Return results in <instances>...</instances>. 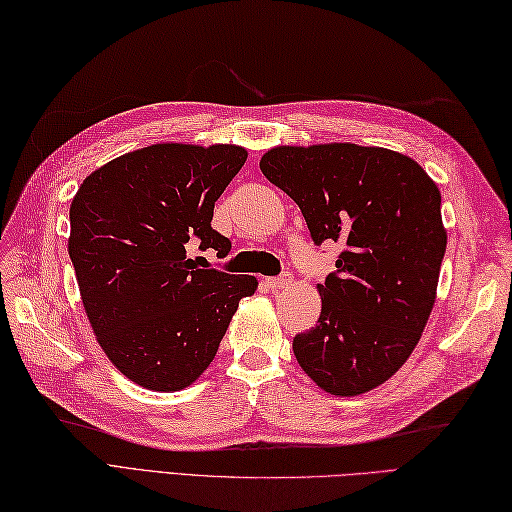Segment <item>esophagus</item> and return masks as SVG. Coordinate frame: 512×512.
<instances>
[{
  "instance_id": "obj_1",
  "label": "esophagus",
  "mask_w": 512,
  "mask_h": 512,
  "mask_svg": "<svg viewBox=\"0 0 512 512\" xmlns=\"http://www.w3.org/2000/svg\"><path fill=\"white\" fill-rule=\"evenodd\" d=\"M265 282H267L269 289H284V286H289L293 282V273L284 271V273H280L278 278H267Z\"/></svg>"
}]
</instances>
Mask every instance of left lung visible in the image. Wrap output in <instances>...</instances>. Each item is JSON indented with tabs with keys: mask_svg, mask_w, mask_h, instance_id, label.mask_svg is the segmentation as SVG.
I'll list each match as a JSON object with an SVG mask.
<instances>
[{
	"mask_svg": "<svg viewBox=\"0 0 512 512\" xmlns=\"http://www.w3.org/2000/svg\"><path fill=\"white\" fill-rule=\"evenodd\" d=\"M265 178L302 210L310 239L343 243L319 284L317 326L293 339L323 391L360 395L400 369L432 313L447 234L441 193L413 158L384 147H273Z\"/></svg>",
	"mask_w": 512,
	"mask_h": 512,
	"instance_id": "8db88e82",
	"label": "left lung"
}]
</instances>
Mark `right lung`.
<instances>
[{"mask_svg": "<svg viewBox=\"0 0 512 512\" xmlns=\"http://www.w3.org/2000/svg\"><path fill=\"white\" fill-rule=\"evenodd\" d=\"M236 145L160 143L93 171L71 202L69 256L97 343L123 376L180 391L213 363L254 276L206 269L189 245L226 258L219 195L241 171Z\"/></svg>", "mask_w": 512, "mask_h": 512, "instance_id": "1", "label": "right lung"}]
</instances>
